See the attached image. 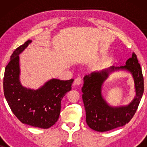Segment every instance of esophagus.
<instances>
[{"label":"esophagus","instance_id":"obj_1","mask_svg":"<svg viewBox=\"0 0 147 147\" xmlns=\"http://www.w3.org/2000/svg\"><path fill=\"white\" fill-rule=\"evenodd\" d=\"M82 78L80 77L76 78L75 80H74V84L76 86L80 85V84H82Z\"/></svg>","mask_w":147,"mask_h":147}]
</instances>
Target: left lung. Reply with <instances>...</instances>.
<instances>
[{
    "mask_svg": "<svg viewBox=\"0 0 147 147\" xmlns=\"http://www.w3.org/2000/svg\"><path fill=\"white\" fill-rule=\"evenodd\" d=\"M126 70L135 81L136 96L127 106L113 107L102 96V84L109 74L114 71ZM82 99L86 110V120L89 127L98 132H106L128 123L137 110L144 92L142 69L135 53L126 62V65L112 66L100 71H94L84 78Z\"/></svg>",
    "mask_w": 147,
    "mask_h": 147,
    "instance_id": "8db88e82",
    "label": "left lung"
}]
</instances>
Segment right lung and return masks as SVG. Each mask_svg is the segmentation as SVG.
<instances>
[{"label": "right lung", "mask_w": 147, "mask_h": 147, "mask_svg": "<svg viewBox=\"0 0 147 147\" xmlns=\"http://www.w3.org/2000/svg\"><path fill=\"white\" fill-rule=\"evenodd\" d=\"M31 41L28 40L11 55L5 67L4 95L12 112L22 123L45 129L58 120L61 100L71 90L74 79H51L37 90L23 87L19 80V54Z\"/></svg>", "instance_id": "add662e5"}]
</instances>
